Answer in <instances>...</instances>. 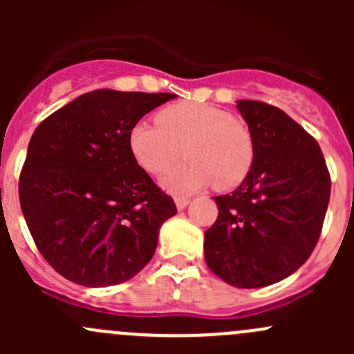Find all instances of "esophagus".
I'll list each match as a JSON object with an SVG mask.
<instances>
[{"label": "esophagus", "mask_w": 354, "mask_h": 354, "mask_svg": "<svg viewBox=\"0 0 354 354\" xmlns=\"http://www.w3.org/2000/svg\"><path fill=\"white\" fill-rule=\"evenodd\" d=\"M174 202H176L178 209L183 210L185 207H187L188 203H190V198H188V197H176V198H174Z\"/></svg>", "instance_id": "1"}]
</instances>
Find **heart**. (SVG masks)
<instances>
[{
	"instance_id": "obj_1",
	"label": "heart",
	"mask_w": 354,
	"mask_h": 354,
	"mask_svg": "<svg viewBox=\"0 0 354 354\" xmlns=\"http://www.w3.org/2000/svg\"><path fill=\"white\" fill-rule=\"evenodd\" d=\"M157 123L140 121L130 131V151L147 173L164 174L162 187L173 194H192L216 183L219 190L236 188L255 160V144L248 128L219 108L198 102H178L160 109Z\"/></svg>"
}]
</instances>
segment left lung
I'll return each instance as SVG.
<instances>
[{
    "label": "left lung",
    "mask_w": 354,
    "mask_h": 354,
    "mask_svg": "<svg viewBox=\"0 0 354 354\" xmlns=\"http://www.w3.org/2000/svg\"><path fill=\"white\" fill-rule=\"evenodd\" d=\"M255 160L233 194L216 198L219 216L205 231V262L236 288H262L291 276L322 233L330 174L315 138L276 106L238 101Z\"/></svg>",
    "instance_id": "obj_1"
}]
</instances>
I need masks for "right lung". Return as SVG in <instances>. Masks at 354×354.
<instances>
[{
	"mask_svg": "<svg viewBox=\"0 0 354 354\" xmlns=\"http://www.w3.org/2000/svg\"><path fill=\"white\" fill-rule=\"evenodd\" d=\"M174 94L87 92L49 114L20 171V207L46 262L71 283L121 284L152 259L176 205L138 166L130 131Z\"/></svg>",
	"mask_w": 354,
	"mask_h": 354,
	"instance_id": "right-lung-1",
	"label": "right lung"
}]
</instances>
